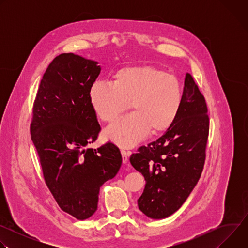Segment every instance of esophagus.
<instances>
[{
    "mask_svg": "<svg viewBox=\"0 0 248 248\" xmlns=\"http://www.w3.org/2000/svg\"><path fill=\"white\" fill-rule=\"evenodd\" d=\"M121 153H122V157H123V163H124V164H126L127 161H128V157H129V155H130V152L125 151V150H122Z\"/></svg>",
    "mask_w": 248,
    "mask_h": 248,
    "instance_id": "esophagus-1",
    "label": "esophagus"
}]
</instances>
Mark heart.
Listing matches in <instances>:
<instances>
[{
	"mask_svg": "<svg viewBox=\"0 0 248 248\" xmlns=\"http://www.w3.org/2000/svg\"><path fill=\"white\" fill-rule=\"evenodd\" d=\"M96 116L113 123L131 105L132 114L107 127L104 136L115 144L131 148L147 137L160 134L175 122L181 111L183 90L179 79L152 65L125 66L113 83L96 80L88 92Z\"/></svg>",
	"mask_w": 248,
	"mask_h": 248,
	"instance_id": "obj_1",
	"label": "heart"
}]
</instances>
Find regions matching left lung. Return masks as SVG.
<instances>
[{"label": "left lung", "mask_w": 248, "mask_h": 248, "mask_svg": "<svg viewBox=\"0 0 248 248\" xmlns=\"http://www.w3.org/2000/svg\"><path fill=\"white\" fill-rule=\"evenodd\" d=\"M207 112L204 96L186 74L181 111L173 124L130 156V164L146 181L137 203L147 217L164 219L173 214L199 181L209 135Z\"/></svg>", "instance_id": "left-lung-1"}]
</instances>
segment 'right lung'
<instances>
[{
  "label": "right lung",
  "mask_w": 248,
  "mask_h": 248,
  "mask_svg": "<svg viewBox=\"0 0 248 248\" xmlns=\"http://www.w3.org/2000/svg\"><path fill=\"white\" fill-rule=\"evenodd\" d=\"M97 64L73 53L57 56L41 79L30 124L45 183L60 208L78 220L95 213L100 187L123 161L112 142L88 147L101 130L88 96L101 72Z\"/></svg>",
  "instance_id": "right-lung-1"
}]
</instances>
